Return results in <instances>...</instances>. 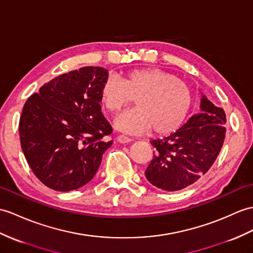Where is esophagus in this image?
Segmentation results:
<instances>
[{"label":"esophagus","mask_w":253,"mask_h":253,"mask_svg":"<svg viewBox=\"0 0 253 253\" xmlns=\"http://www.w3.org/2000/svg\"><path fill=\"white\" fill-rule=\"evenodd\" d=\"M116 139L120 143H129V142H131V141H132L131 138L125 136V134H120V136H117Z\"/></svg>","instance_id":"esophagus-1"}]
</instances>
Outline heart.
Masks as SVG:
<instances>
[{"label": "heart", "instance_id": "1", "mask_svg": "<svg viewBox=\"0 0 253 253\" xmlns=\"http://www.w3.org/2000/svg\"><path fill=\"white\" fill-rule=\"evenodd\" d=\"M132 98L136 108L117 116L115 127L129 133L152 129L160 136L171 133L183 124L193 102L187 84L158 68L131 70L122 81L109 76L100 89L101 103L111 114L130 104Z\"/></svg>", "mask_w": 253, "mask_h": 253}]
</instances>
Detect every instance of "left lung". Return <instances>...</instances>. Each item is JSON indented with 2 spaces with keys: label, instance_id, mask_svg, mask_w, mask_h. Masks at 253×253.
<instances>
[{
  "label": "left lung",
  "instance_id": "8db88e82",
  "mask_svg": "<svg viewBox=\"0 0 253 253\" xmlns=\"http://www.w3.org/2000/svg\"><path fill=\"white\" fill-rule=\"evenodd\" d=\"M225 123L224 110L203 95L201 112L170 136L150 141L156 151L145 170L146 179L169 192L193 184L218 157L225 138Z\"/></svg>",
  "mask_w": 253,
  "mask_h": 253
}]
</instances>
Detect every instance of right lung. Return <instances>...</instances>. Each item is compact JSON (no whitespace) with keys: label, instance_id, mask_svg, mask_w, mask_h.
<instances>
[{"label":"right lung","instance_id":"add662e5","mask_svg":"<svg viewBox=\"0 0 253 253\" xmlns=\"http://www.w3.org/2000/svg\"><path fill=\"white\" fill-rule=\"evenodd\" d=\"M107 69L83 67L57 76L28 98L19 121L23 154L37 178L50 189H80L96 174L113 141L100 105Z\"/></svg>","mask_w":253,"mask_h":253}]
</instances>
